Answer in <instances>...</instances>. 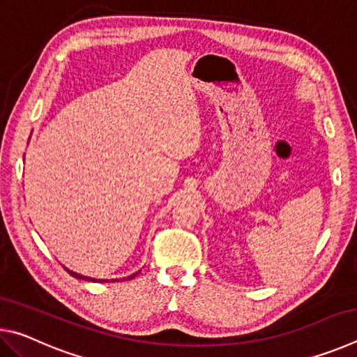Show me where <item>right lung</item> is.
<instances>
[{"instance_id":"right-lung-1","label":"right lung","mask_w":357,"mask_h":357,"mask_svg":"<svg viewBox=\"0 0 357 357\" xmlns=\"http://www.w3.org/2000/svg\"><path fill=\"white\" fill-rule=\"evenodd\" d=\"M68 271V273L72 275V277H75V279H83V280H91V282H108V280H96V279H91V277H83V275H80V274H77V273H72V271H69V269H66ZM138 273H140V271H138ZM138 273H135V274H132V275H129L128 279L126 280H132L134 279V277L138 274Z\"/></svg>"}]
</instances>
